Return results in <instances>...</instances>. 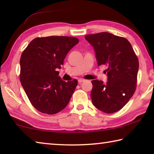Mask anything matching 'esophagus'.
<instances>
[{
    "mask_svg": "<svg viewBox=\"0 0 154 154\" xmlns=\"http://www.w3.org/2000/svg\"><path fill=\"white\" fill-rule=\"evenodd\" d=\"M84 81H85L84 79H80L78 80V83H79V84H81V83H83V82H84Z\"/></svg>",
    "mask_w": 154,
    "mask_h": 154,
    "instance_id": "esophagus-1",
    "label": "esophagus"
}]
</instances>
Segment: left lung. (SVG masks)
Returning a JSON list of instances; mask_svg holds the SVG:
<instances>
[{"label":"left lung","mask_w":154,"mask_h":154,"mask_svg":"<svg viewBox=\"0 0 154 154\" xmlns=\"http://www.w3.org/2000/svg\"><path fill=\"white\" fill-rule=\"evenodd\" d=\"M92 45L98 66L104 64L107 82L92 81L91 98L101 111L113 113L123 107L136 90L139 60L126 38L103 32L85 36Z\"/></svg>","instance_id":"1"}]
</instances>
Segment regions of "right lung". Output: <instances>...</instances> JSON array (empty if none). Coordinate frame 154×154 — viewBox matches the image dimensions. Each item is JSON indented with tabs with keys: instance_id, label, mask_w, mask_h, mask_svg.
Listing matches in <instances>:
<instances>
[{
	"instance_id": "1",
	"label": "right lung",
	"mask_w": 154,
	"mask_h": 154,
	"mask_svg": "<svg viewBox=\"0 0 154 154\" xmlns=\"http://www.w3.org/2000/svg\"><path fill=\"white\" fill-rule=\"evenodd\" d=\"M79 43L71 36H51L33 39L20 58V82L36 110L53 115L67 106L78 83L58 76L68 52Z\"/></svg>"
}]
</instances>
